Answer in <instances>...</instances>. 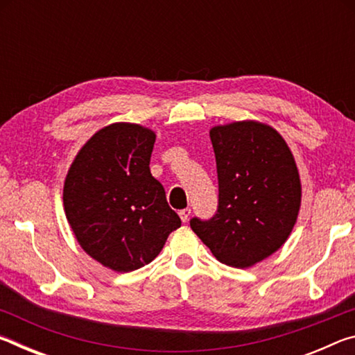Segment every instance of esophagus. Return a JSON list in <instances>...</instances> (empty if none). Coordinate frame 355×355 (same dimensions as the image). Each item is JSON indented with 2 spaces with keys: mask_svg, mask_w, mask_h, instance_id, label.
<instances>
[{
  "mask_svg": "<svg viewBox=\"0 0 355 355\" xmlns=\"http://www.w3.org/2000/svg\"><path fill=\"white\" fill-rule=\"evenodd\" d=\"M178 214H180V219H182L183 222H188L189 220V216H191V208L180 209Z\"/></svg>",
  "mask_w": 355,
  "mask_h": 355,
  "instance_id": "esophagus-1",
  "label": "esophagus"
}]
</instances>
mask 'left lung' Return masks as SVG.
<instances>
[{"mask_svg": "<svg viewBox=\"0 0 355 355\" xmlns=\"http://www.w3.org/2000/svg\"><path fill=\"white\" fill-rule=\"evenodd\" d=\"M219 205L191 228L220 263L249 268L279 250L300 208V178L284 137L266 123L243 120L209 130Z\"/></svg>", "mask_w": 355, "mask_h": 355, "instance_id": "1", "label": "left lung"}]
</instances>
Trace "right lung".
<instances>
[{"mask_svg":"<svg viewBox=\"0 0 355 355\" xmlns=\"http://www.w3.org/2000/svg\"><path fill=\"white\" fill-rule=\"evenodd\" d=\"M156 135L137 123L98 130L78 152L64 182V209L86 254L117 272L155 260L182 225L150 173Z\"/></svg>","mask_w":355,"mask_h":355,"instance_id":"add662e5","label":"right lung"}]
</instances>
